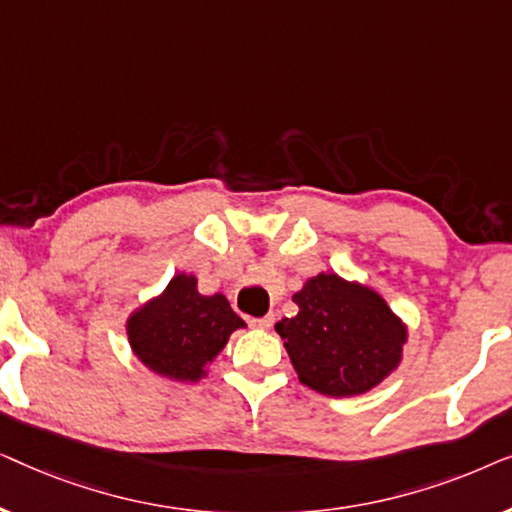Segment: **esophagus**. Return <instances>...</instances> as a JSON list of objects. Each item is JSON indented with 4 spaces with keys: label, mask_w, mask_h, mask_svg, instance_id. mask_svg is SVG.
I'll list each match as a JSON object with an SVG mask.
<instances>
[{
    "label": "esophagus",
    "mask_w": 512,
    "mask_h": 512,
    "mask_svg": "<svg viewBox=\"0 0 512 512\" xmlns=\"http://www.w3.org/2000/svg\"><path fill=\"white\" fill-rule=\"evenodd\" d=\"M272 321H275V317H272V314H265V317L249 319V324H251V326H256V328H270V326H272Z\"/></svg>",
    "instance_id": "esophagus-1"
}]
</instances>
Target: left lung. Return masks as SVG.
I'll return each instance as SVG.
<instances>
[{
	"instance_id": "left-lung-1",
	"label": "left lung",
	"mask_w": 512,
	"mask_h": 512,
	"mask_svg": "<svg viewBox=\"0 0 512 512\" xmlns=\"http://www.w3.org/2000/svg\"><path fill=\"white\" fill-rule=\"evenodd\" d=\"M298 314L275 324L298 380L324 396H361L396 373L408 324L373 286L319 272L293 293Z\"/></svg>"
}]
</instances>
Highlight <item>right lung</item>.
Masks as SVG:
<instances>
[{"mask_svg":"<svg viewBox=\"0 0 512 512\" xmlns=\"http://www.w3.org/2000/svg\"><path fill=\"white\" fill-rule=\"evenodd\" d=\"M237 328H247L223 293L202 296L198 277L179 272L125 321L132 354L153 375L200 382Z\"/></svg>","mask_w":512,"mask_h":512,"instance_id":"right-lung-1","label":"right lung"}]
</instances>
